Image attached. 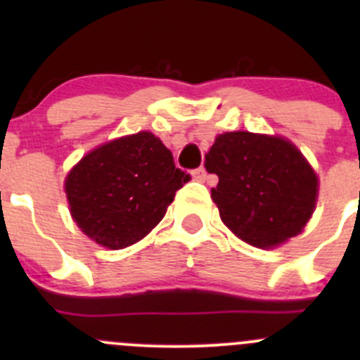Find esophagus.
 Wrapping results in <instances>:
<instances>
[{
    "mask_svg": "<svg viewBox=\"0 0 360 360\" xmlns=\"http://www.w3.org/2000/svg\"><path fill=\"white\" fill-rule=\"evenodd\" d=\"M191 176H193V179L195 181H205L207 179V170L203 169V167H200V169H197V170H193V172H191Z\"/></svg>",
    "mask_w": 360,
    "mask_h": 360,
    "instance_id": "obj_1",
    "label": "esophagus"
}]
</instances>
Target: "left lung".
<instances>
[{
    "label": "left lung",
    "instance_id": "left-lung-1",
    "mask_svg": "<svg viewBox=\"0 0 360 360\" xmlns=\"http://www.w3.org/2000/svg\"><path fill=\"white\" fill-rule=\"evenodd\" d=\"M205 169L219 177L210 198L221 221L252 248H278L311 219L319 176L288 137L219 134L205 155Z\"/></svg>",
    "mask_w": 360,
    "mask_h": 360
}]
</instances>
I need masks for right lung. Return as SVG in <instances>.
Returning <instances> with one entry per match:
<instances>
[{
    "label": "right lung",
    "instance_id": "add662e5",
    "mask_svg": "<svg viewBox=\"0 0 360 360\" xmlns=\"http://www.w3.org/2000/svg\"><path fill=\"white\" fill-rule=\"evenodd\" d=\"M190 181L153 132L116 137L83 155L64 179L69 214L96 244L118 250L143 240Z\"/></svg>",
    "mask_w": 360,
    "mask_h": 360
}]
</instances>
